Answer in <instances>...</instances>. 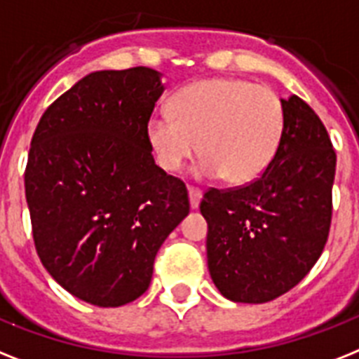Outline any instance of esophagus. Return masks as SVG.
Wrapping results in <instances>:
<instances>
[{"label": "esophagus", "instance_id": "34e87169", "mask_svg": "<svg viewBox=\"0 0 359 359\" xmlns=\"http://www.w3.org/2000/svg\"><path fill=\"white\" fill-rule=\"evenodd\" d=\"M189 198H191L192 209H196V207L200 205V200H201V189H200V187L189 185Z\"/></svg>", "mask_w": 359, "mask_h": 359}]
</instances>
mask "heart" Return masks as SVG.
<instances>
[{"mask_svg":"<svg viewBox=\"0 0 359 359\" xmlns=\"http://www.w3.org/2000/svg\"><path fill=\"white\" fill-rule=\"evenodd\" d=\"M283 130V102L269 88L240 79H205L177 91L170 114L152 115L147 135L168 172L180 170L201 147V176L244 185L273 161Z\"/></svg>","mask_w":359,"mask_h":359,"instance_id":"heart-1","label":"heart"}]
</instances>
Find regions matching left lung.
Returning <instances> with one entry per match:
<instances>
[{
    "label": "left lung",
    "mask_w": 359,
    "mask_h": 359,
    "mask_svg": "<svg viewBox=\"0 0 359 359\" xmlns=\"http://www.w3.org/2000/svg\"><path fill=\"white\" fill-rule=\"evenodd\" d=\"M280 102L284 130L269 167L245 185L211 187L200 203L209 273L235 303H268L301 283L332 222V141L301 97Z\"/></svg>",
    "instance_id": "8db88e82"
}]
</instances>
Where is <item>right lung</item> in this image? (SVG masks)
Here are the masks:
<instances>
[{"label":"right lung","instance_id":"obj_1","mask_svg":"<svg viewBox=\"0 0 359 359\" xmlns=\"http://www.w3.org/2000/svg\"><path fill=\"white\" fill-rule=\"evenodd\" d=\"M150 67L97 71L43 111L25 167L34 248L71 295L123 306L189 215L185 183L154 161L147 126L163 93Z\"/></svg>","mask_w":359,"mask_h":359}]
</instances>
